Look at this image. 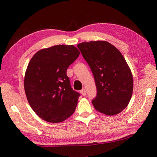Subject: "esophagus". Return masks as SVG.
Here are the masks:
<instances>
[{
    "instance_id": "esophagus-1",
    "label": "esophagus",
    "mask_w": 157,
    "mask_h": 157,
    "mask_svg": "<svg viewBox=\"0 0 157 157\" xmlns=\"http://www.w3.org/2000/svg\"><path fill=\"white\" fill-rule=\"evenodd\" d=\"M80 93H81V94L82 96H85L86 94V90H85L84 89H82V90H80Z\"/></svg>"
}]
</instances>
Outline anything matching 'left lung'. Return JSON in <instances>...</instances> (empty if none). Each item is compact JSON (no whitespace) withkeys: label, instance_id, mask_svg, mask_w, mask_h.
<instances>
[{"label":"left lung","instance_id":"obj_1","mask_svg":"<svg viewBox=\"0 0 157 157\" xmlns=\"http://www.w3.org/2000/svg\"><path fill=\"white\" fill-rule=\"evenodd\" d=\"M94 75L97 94L94 109L115 115L125 109L133 92V76L119 50L106 41L84 42L78 44Z\"/></svg>","mask_w":157,"mask_h":157}]
</instances>
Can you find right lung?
I'll use <instances>...</instances> for the list:
<instances>
[{
  "mask_svg": "<svg viewBox=\"0 0 157 157\" xmlns=\"http://www.w3.org/2000/svg\"><path fill=\"white\" fill-rule=\"evenodd\" d=\"M79 53L73 45H56L40 50L29 61L24 78L26 97L44 121L62 122L74 113L80 94L71 87L67 69Z\"/></svg>",
  "mask_w": 157,
  "mask_h": 157,
  "instance_id": "right-lung-1",
  "label": "right lung"
}]
</instances>
